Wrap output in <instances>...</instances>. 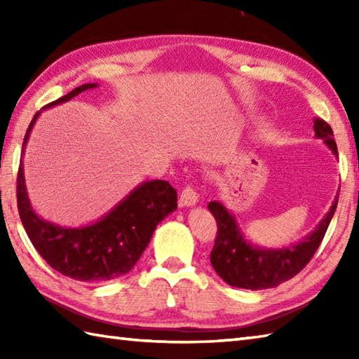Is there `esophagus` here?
Segmentation results:
<instances>
[{"label":"esophagus","instance_id":"obj_1","mask_svg":"<svg viewBox=\"0 0 359 359\" xmlns=\"http://www.w3.org/2000/svg\"><path fill=\"white\" fill-rule=\"evenodd\" d=\"M197 201H199V194H197L194 187L188 185L182 189L180 205H184V207H193V205L197 203Z\"/></svg>","mask_w":359,"mask_h":359}]
</instances>
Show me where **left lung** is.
<instances>
[{
    "label": "left lung",
    "mask_w": 359,
    "mask_h": 359,
    "mask_svg": "<svg viewBox=\"0 0 359 359\" xmlns=\"http://www.w3.org/2000/svg\"><path fill=\"white\" fill-rule=\"evenodd\" d=\"M313 129L318 139H323L333 154L338 156L330 125L323 118H315ZM337 205L338 199H334L330 211L319 222L316 230L299 243L280 250H265L251 245L243 239L236 219L222 203L210 202L208 210L217 222V236L210 256L212 269L233 287L250 290L278 287L296 276L310 262L321 245Z\"/></svg>",
    "instance_id": "1"
}]
</instances>
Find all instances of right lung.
<instances>
[{
    "mask_svg": "<svg viewBox=\"0 0 359 359\" xmlns=\"http://www.w3.org/2000/svg\"><path fill=\"white\" fill-rule=\"evenodd\" d=\"M97 86V83H86L44 108L65 103ZM40 112L30 121L21 154H25L29 134ZM17 202L20 219L30 242L53 270L77 280L102 282L123 276L137 264L158 222L177 208V191L166 180L144 182L98 222L65 228L35 215L27 197L21 160L17 175Z\"/></svg>",
    "mask_w": 359,
    "mask_h": 359,
    "instance_id": "1",
    "label": "right lung"
}]
</instances>
